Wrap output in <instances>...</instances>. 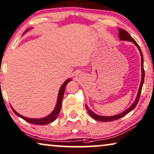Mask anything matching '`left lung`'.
Wrapping results in <instances>:
<instances>
[{"label": "left lung", "instance_id": "8db88e82", "mask_svg": "<svg viewBox=\"0 0 154 154\" xmlns=\"http://www.w3.org/2000/svg\"><path fill=\"white\" fill-rule=\"evenodd\" d=\"M119 38L121 40H126V41H130V42H133L134 44H135L136 46L137 47V48L139 49L140 54H141V58H142V81H141V84H140L139 91H138V94H137V98H136L135 101L134 102V103L131 106V107L128 108V109H126L125 111H124L123 112H122V113H121L119 114H117V115L112 116H100V115H98V114H95L94 112H93L92 111H91V110L88 108L87 105H86V109H87V111L88 112V113H89L91 116V117L94 119L99 121H112L119 119H120L121 117H123V116H124L125 115H126L128 113H129L130 112H131L133 109H135V107H136V105H137V104L138 103V101H139V100H140V95H141V91H142L143 83H144V61H143V55H142V52L141 49H140V47L139 45H138L137 43L136 42V41L134 40V39L132 38L131 35H130V34L128 33V32L125 31V30L121 29H119Z\"/></svg>", "mask_w": 154, "mask_h": 154}]
</instances>
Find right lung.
Segmentation results:
<instances>
[{
	"instance_id": "add662e5",
	"label": "right lung",
	"mask_w": 154,
	"mask_h": 154,
	"mask_svg": "<svg viewBox=\"0 0 154 154\" xmlns=\"http://www.w3.org/2000/svg\"><path fill=\"white\" fill-rule=\"evenodd\" d=\"M71 79H67L66 82H64L63 84L60 87L59 92H58V100H57V103H56V105L54 109V111L51 112V114H49V116H47V117L42 118V119H29V118H26L25 116H23L20 115V114L17 113V112H15V110L13 109V108L11 107L12 111L14 112V114L17 115L19 117H21V119H23V120L26 121L27 122L31 123H33V124H37V125H45V124H48V123H50L51 122H53L54 121L56 117H57L58 114H59V112L60 111V109H61V103H62V100H63V97L64 95V92H65V89H66V85L70 81Z\"/></svg>"
}]
</instances>
